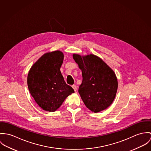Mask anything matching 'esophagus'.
<instances>
[{
    "mask_svg": "<svg viewBox=\"0 0 151 151\" xmlns=\"http://www.w3.org/2000/svg\"><path fill=\"white\" fill-rule=\"evenodd\" d=\"M72 88H73L74 91H75V92H76V91H77V87H76V85H75V84H73V85H72Z\"/></svg>",
    "mask_w": 151,
    "mask_h": 151,
    "instance_id": "34e87169",
    "label": "esophagus"
}]
</instances>
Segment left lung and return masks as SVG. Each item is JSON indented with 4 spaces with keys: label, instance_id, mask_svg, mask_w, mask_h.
I'll use <instances>...</instances> for the list:
<instances>
[{
    "label": "left lung",
    "instance_id": "left-lung-1",
    "mask_svg": "<svg viewBox=\"0 0 151 151\" xmlns=\"http://www.w3.org/2000/svg\"><path fill=\"white\" fill-rule=\"evenodd\" d=\"M73 58L82 70L83 80L79 93L87 108L95 113L106 109L117 92V78L114 70L100 57L73 54Z\"/></svg>",
    "mask_w": 151,
    "mask_h": 151
}]
</instances>
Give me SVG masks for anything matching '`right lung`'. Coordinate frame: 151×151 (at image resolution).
Wrapping results in <instances>:
<instances>
[{
    "mask_svg": "<svg viewBox=\"0 0 151 151\" xmlns=\"http://www.w3.org/2000/svg\"><path fill=\"white\" fill-rule=\"evenodd\" d=\"M64 60L59 50L43 55L31 68L27 78L29 91L43 110L54 112L74 90L65 83L60 71Z\"/></svg>",
    "mask_w": 151,
    "mask_h": 151,
    "instance_id": "add662e5",
    "label": "right lung"
}]
</instances>
